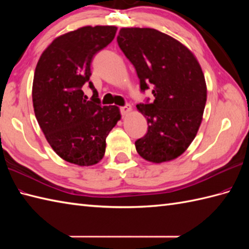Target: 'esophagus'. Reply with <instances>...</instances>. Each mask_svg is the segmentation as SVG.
Instances as JSON below:
<instances>
[{
    "label": "esophagus",
    "mask_w": 249,
    "mask_h": 249,
    "mask_svg": "<svg viewBox=\"0 0 249 249\" xmlns=\"http://www.w3.org/2000/svg\"><path fill=\"white\" fill-rule=\"evenodd\" d=\"M131 111V106L130 105H126L124 107L121 108V113L122 115H127Z\"/></svg>",
    "instance_id": "esophagus-1"
}]
</instances>
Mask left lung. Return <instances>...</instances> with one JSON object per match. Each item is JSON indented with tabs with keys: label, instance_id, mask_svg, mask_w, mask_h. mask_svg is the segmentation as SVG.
<instances>
[{
	"label": "left lung",
	"instance_id": "8db88e82",
	"mask_svg": "<svg viewBox=\"0 0 249 249\" xmlns=\"http://www.w3.org/2000/svg\"><path fill=\"white\" fill-rule=\"evenodd\" d=\"M118 44L136 68L141 91L153 87L154 102L137 105L147 133L135 142L143 160L160 163L181 156L197 135L206 103V83L186 46L150 28H122Z\"/></svg>",
	"mask_w": 249,
	"mask_h": 249
}]
</instances>
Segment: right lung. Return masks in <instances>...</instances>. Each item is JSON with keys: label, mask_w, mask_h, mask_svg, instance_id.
<instances>
[{"label": "right lung", "mask_w": 249, "mask_h": 249, "mask_svg": "<svg viewBox=\"0 0 249 249\" xmlns=\"http://www.w3.org/2000/svg\"><path fill=\"white\" fill-rule=\"evenodd\" d=\"M114 25L82 26L57 36L41 53L34 72L32 99L41 130L62 160L93 166L103 160L106 138L121 120L116 106L99 104L89 80L91 63L113 40ZM93 89L89 101L82 87Z\"/></svg>", "instance_id": "add662e5"}]
</instances>
